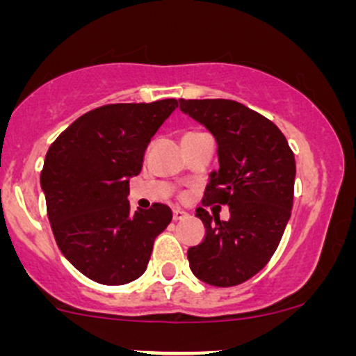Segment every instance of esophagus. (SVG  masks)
<instances>
[{
  "label": "esophagus",
  "instance_id": "34e87169",
  "mask_svg": "<svg viewBox=\"0 0 356 356\" xmlns=\"http://www.w3.org/2000/svg\"><path fill=\"white\" fill-rule=\"evenodd\" d=\"M172 218H174V222H179V220H184V218H188V213L182 210H174V213H172Z\"/></svg>",
  "mask_w": 356,
  "mask_h": 356
}]
</instances>
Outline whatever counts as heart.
I'll use <instances>...</instances> for the list:
<instances>
[{
  "label": "heart",
  "instance_id": "b5f03b06",
  "mask_svg": "<svg viewBox=\"0 0 356 356\" xmlns=\"http://www.w3.org/2000/svg\"><path fill=\"white\" fill-rule=\"evenodd\" d=\"M191 134H196V132H188V134H186V136H191Z\"/></svg>",
  "mask_w": 356,
  "mask_h": 356
}]
</instances>
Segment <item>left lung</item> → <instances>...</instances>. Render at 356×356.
Wrapping results in <instances>:
<instances>
[{
    "mask_svg": "<svg viewBox=\"0 0 356 356\" xmlns=\"http://www.w3.org/2000/svg\"><path fill=\"white\" fill-rule=\"evenodd\" d=\"M218 145L203 204H227L231 218L196 208L204 239L188 250L200 281L217 288L243 284L261 270L281 243L293 208L296 163L277 125L232 99H179Z\"/></svg>",
    "mask_w": 356,
    "mask_h": 356,
    "instance_id": "obj_1",
    "label": "left lung"
}]
</instances>
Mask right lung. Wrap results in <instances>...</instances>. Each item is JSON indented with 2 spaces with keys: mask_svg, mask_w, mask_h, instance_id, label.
I'll use <instances>...</instances> for the list:
<instances>
[{
  "mask_svg": "<svg viewBox=\"0 0 356 356\" xmlns=\"http://www.w3.org/2000/svg\"><path fill=\"white\" fill-rule=\"evenodd\" d=\"M177 99L115 103L70 124L41 172L49 224L63 257L91 281L122 286L145 274L153 243L172 220L167 204L132 213L129 179Z\"/></svg>",
  "mask_w": 356,
  "mask_h": 356,
  "instance_id": "1",
  "label": "right lung"
}]
</instances>
